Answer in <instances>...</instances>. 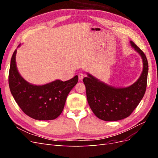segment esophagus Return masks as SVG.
<instances>
[{"label": "esophagus", "instance_id": "obj_1", "mask_svg": "<svg viewBox=\"0 0 158 158\" xmlns=\"http://www.w3.org/2000/svg\"><path fill=\"white\" fill-rule=\"evenodd\" d=\"M83 78H84V74L83 73H79L78 74V78H79V80H82V79H83Z\"/></svg>", "mask_w": 158, "mask_h": 158}]
</instances>
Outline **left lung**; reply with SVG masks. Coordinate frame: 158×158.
Returning <instances> with one entry per match:
<instances>
[{
	"label": "left lung",
	"mask_w": 158,
	"mask_h": 158,
	"mask_svg": "<svg viewBox=\"0 0 158 158\" xmlns=\"http://www.w3.org/2000/svg\"><path fill=\"white\" fill-rule=\"evenodd\" d=\"M131 47L141 56L143 69L140 77L128 87L109 85L89 73L83 79L89 106L95 115L103 121H116L128 117L138 106L146 92L148 63L144 52L135 43Z\"/></svg>",
	"instance_id": "8db88e82"
}]
</instances>
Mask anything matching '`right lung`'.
I'll use <instances>...</instances> for the list:
<instances>
[{"label":"right lung","instance_id":"obj_1","mask_svg":"<svg viewBox=\"0 0 158 158\" xmlns=\"http://www.w3.org/2000/svg\"><path fill=\"white\" fill-rule=\"evenodd\" d=\"M16 52V49L12 55L8 76L12 96L23 112L31 118L39 121L55 119L63 111L66 98L77 84L78 76L65 82L56 80L44 85L30 84L18 70Z\"/></svg>","mask_w":158,"mask_h":158}]
</instances>
